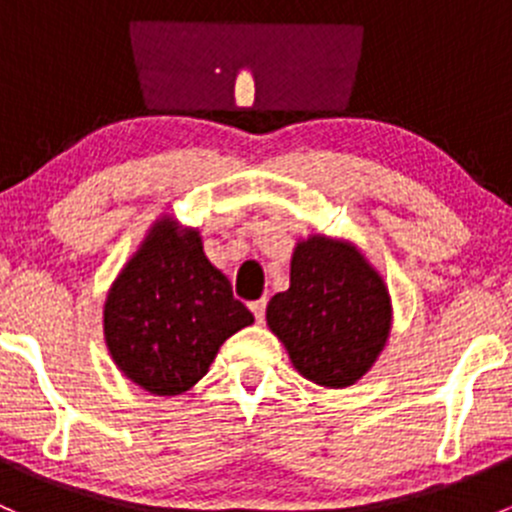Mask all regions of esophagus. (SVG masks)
I'll return each instance as SVG.
<instances>
[{
  "instance_id": "34e87169",
  "label": "esophagus",
  "mask_w": 512,
  "mask_h": 512,
  "mask_svg": "<svg viewBox=\"0 0 512 512\" xmlns=\"http://www.w3.org/2000/svg\"><path fill=\"white\" fill-rule=\"evenodd\" d=\"M250 309H252V314H255L257 322H260V324L265 322V309H267V299L265 297L257 299V302H252Z\"/></svg>"
}]
</instances>
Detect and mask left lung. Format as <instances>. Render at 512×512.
Returning <instances> with one entry per match:
<instances>
[{"instance_id": "1", "label": "left lung", "mask_w": 512, "mask_h": 512, "mask_svg": "<svg viewBox=\"0 0 512 512\" xmlns=\"http://www.w3.org/2000/svg\"><path fill=\"white\" fill-rule=\"evenodd\" d=\"M267 327L304 379L347 389L389 342V287L354 242L309 235L292 252L289 289L267 304Z\"/></svg>"}]
</instances>
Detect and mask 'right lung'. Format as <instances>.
Instances as JSON below:
<instances>
[{"label":"right lung","mask_w":512,"mask_h":512,"mask_svg":"<svg viewBox=\"0 0 512 512\" xmlns=\"http://www.w3.org/2000/svg\"><path fill=\"white\" fill-rule=\"evenodd\" d=\"M255 322L195 227L160 215L103 304V339L126 379L156 396L193 389L225 339Z\"/></svg>","instance_id":"obj_1"}]
</instances>
